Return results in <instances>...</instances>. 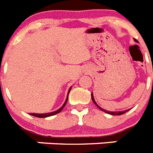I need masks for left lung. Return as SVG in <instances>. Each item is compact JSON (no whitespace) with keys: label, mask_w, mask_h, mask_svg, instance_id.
<instances>
[{"label":"left lung","mask_w":153,"mask_h":153,"mask_svg":"<svg viewBox=\"0 0 153 153\" xmlns=\"http://www.w3.org/2000/svg\"><path fill=\"white\" fill-rule=\"evenodd\" d=\"M134 41L136 42V43H139L138 42V40H136V39H134ZM91 98H92V100H93V102L95 103L96 106H97V107L99 108L100 109H101L102 112H105V113H108V114H110V115H114V116H120V115H122V114H124V113H126V112L129 111V109H126V110H124V111H114V112H112V111H107V110H106V109H102V108H101L100 106H98V104L96 102L95 100H94V97H93V93H91Z\"/></svg>","instance_id":"obj_1"}]
</instances>
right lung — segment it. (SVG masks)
<instances>
[{"mask_svg":"<svg viewBox=\"0 0 153 153\" xmlns=\"http://www.w3.org/2000/svg\"><path fill=\"white\" fill-rule=\"evenodd\" d=\"M71 88H72V87H70V88L69 89L68 93H67V99H66V100H65L64 103L63 104V106H62L60 108V109H58L57 110H56V111L51 112V113H40V114H39V113H30V115H31V116H33V117H39V118H46V117H51V116H53V115H56V114H57V113H60V112H61V110L63 109V107H64V106H66V103H67V100H68V95H69V93H70V90H71Z\"/></svg>","mask_w":153,"mask_h":153,"instance_id":"add662e5","label":"right lung"}]
</instances>
